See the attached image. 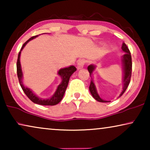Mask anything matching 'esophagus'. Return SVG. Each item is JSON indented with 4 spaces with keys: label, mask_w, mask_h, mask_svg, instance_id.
<instances>
[{
    "label": "esophagus",
    "mask_w": 150,
    "mask_h": 150,
    "mask_svg": "<svg viewBox=\"0 0 150 150\" xmlns=\"http://www.w3.org/2000/svg\"><path fill=\"white\" fill-rule=\"evenodd\" d=\"M85 63H86L85 59H80V60L78 61V63H77V69H80L83 68L84 65H85Z\"/></svg>",
    "instance_id": "esophagus-1"
}]
</instances>
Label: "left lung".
Wrapping results in <instances>:
<instances>
[{"mask_svg": "<svg viewBox=\"0 0 150 150\" xmlns=\"http://www.w3.org/2000/svg\"><path fill=\"white\" fill-rule=\"evenodd\" d=\"M122 49L123 51H124L125 54L123 56V64H124V87H123V91L120 94V96H122L127 88H128L129 83L130 82V79H131V75H132V57H131V54L130 50L128 48V46H126V44L125 43H123V45L122 46ZM88 71L90 74V76H91L92 72L95 69V66L93 65H90L87 67ZM89 91L91 92V95L93 97L95 98V99L98 102H108V101H105V100H102L101 98H100V96H98V94L96 91V87L93 81H91L89 85Z\"/></svg>", "mask_w": 150, "mask_h": 150, "instance_id": "left-lung-1", "label": "left lung"}]
</instances>
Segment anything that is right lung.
I'll return each instance as SVG.
<instances>
[{
    "label": "right lung",
    "instance_id": "obj_1",
    "mask_svg": "<svg viewBox=\"0 0 150 150\" xmlns=\"http://www.w3.org/2000/svg\"><path fill=\"white\" fill-rule=\"evenodd\" d=\"M36 37H38V35L32 37V38H30L29 39V40L26 41V42L23 44L21 50H20L19 53H18L17 64H16V66H17V75L18 78V81H19L20 85L21 86L22 89L24 92V93L26 94V96H27V97L29 98L33 102H34V103L38 104H40V105H45V106L56 105V104L59 103V102H61V100H62L63 96H64L65 90H66V88L67 87V85H68L69 78H70L71 74H72L76 70V68L74 65H71V66L69 67H65V68L61 69L59 71L58 74L61 77V79H62V82H61V83L58 86L56 92H55V93L53 95L52 98H49V99H42V98H39L38 97H37V96L31 91V90H30L28 88H26L24 87L23 84H22V72L21 66H20V53H21V50L23 49L24 47L25 46V45L27 44L29 41L33 40V39L35 38Z\"/></svg>",
    "mask_w": 150,
    "mask_h": 150
}]
</instances>
